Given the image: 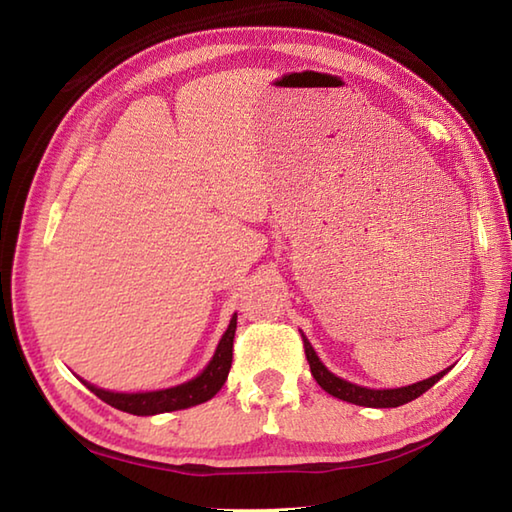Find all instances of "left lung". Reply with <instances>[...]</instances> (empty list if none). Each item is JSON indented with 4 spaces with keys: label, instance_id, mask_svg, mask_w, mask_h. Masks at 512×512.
<instances>
[{
    "label": "left lung",
    "instance_id": "1",
    "mask_svg": "<svg viewBox=\"0 0 512 512\" xmlns=\"http://www.w3.org/2000/svg\"><path fill=\"white\" fill-rule=\"evenodd\" d=\"M302 343H305V354H307V361H309V368H311V375L318 381V386L323 388L325 393L339 397L343 402H350V404H359V406H370V409H395V406H402L406 402H413L415 397H420L422 393H427L429 388L436 384V381L443 379L449 370L447 368L443 372H438V375H433L429 379H422L418 384H411V386H402V388H366V386H357L352 384V381H345L341 377H336L334 372H329L323 361L318 359V354L311 348V343L302 336Z\"/></svg>",
    "mask_w": 512,
    "mask_h": 512
}]
</instances>
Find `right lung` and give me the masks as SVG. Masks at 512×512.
<instances>
[{
    "label": "right lung",
    "instance_id": "right-lung-1",
    "mask_svg": "<svg viewBox=\"0 0 512 512\" xmlns=\"http://www.w3.org/2000/svg\"><path fill=\"white\" fill-rule=\"evenodd\" d=\"M235 329H237V314L232 316L228 329L221 336L219 348H216L212 361L207 363V368L201 375L194 377L185 384L164 388V391H149V393H112L103 391L83 381L90 391L110 406H115L119 411L133 413V415H158L169 411L189 409V406L203 404L221 391V386L228 379V372L232 366V343H235Z\"/></svg>",
    "mask_w": 512,
    "mask_h": 512
}]
</instances>
